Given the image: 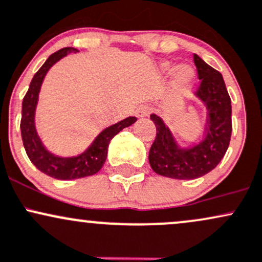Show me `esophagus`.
<instances>
[{"label": "esophagus", "mask_w": 262, "mask_h": 262, "mask_svg": "<svg viewBox=\"0 0 262 262\" xmlns=\"http://www.w3.org/2000/svg\"><path fill=\"white\" fill-rule=\"evenodd\" d=\"M149 113H151V107L147 106V105H141L136 108V111H135V116L137 117V119H143V117L148 116Z\"/></svg>", "instance_id": "esophagus-1"}]
</instances>
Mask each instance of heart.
<instances>
[{"label":"heart","mask_w":262,"mask_h":262,"mask_svg":"<svg viewBox=\"0 0 262 262\" xmlns=\"http://www.w3.org/2000/svg\"><path fill=\"white\" fill-rule=\"evenodd\" d=\"M163 72H172L174 70V67L170 66L169 63L162 64ZM193 79H194V73L192 68L188 66H179L174 70V84L178 89L186 90L192 85Z\"/></svg>","instance_id":"1"}]
</instances>
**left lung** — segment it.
Here are the masks:
<instances>
[{
    "label": "left lung",
    "mask_w": 262,
    "mask_h": 262,
    "mask_svg": "<svg viewBox=\"0 0 262 262\" xmlns=\"http://www.w3.org/2000/svg\"><path fill=\"white\" fill-rule=\"evenodd\" d=\"M201 80L194 95L208 110L204 139L190 147H181L163 120L152 114L157 135L148 154L157 174L174 179H195L209 173L224 157L231 137V100L218 70L202 58L193 57Z\"/></svg>",
    "instance_id": "obj_1"
}]
</instances>
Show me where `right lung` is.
<instances>
[{
  "mask_svg": "<svg viewBox=\"0 0 262 262\" xmlns=\"http://www.w3.org/2000/svg\"><path fill=\"white\" fill-rule=\"evenodd\" d=\"M76 52L78 51L73 47H67V48L53 53L51 57L46 60V63L40 67V69L34 74L31 84H29L28 92L22 102L20 134H22L23 146H25L29 160L44 174L55 179H61V181L89 177V176L98 173L106 161L110 141L120 131L131 126L137 120L136 117L128 116L121 121L108 126L100 132L96 139L93 141L92 145L78 156L61 157V156L52 154L51 151L46 148V146L43 145L39 136H38L36 121H34L40 86H42L48 70L57 61H59L61 58L70 54V53Z\"/></svg>",
  "mask_w": 262,
  "mask_h": 262,
  "instance_id": "1",
  "label": "right lung"
}]
</instances>
